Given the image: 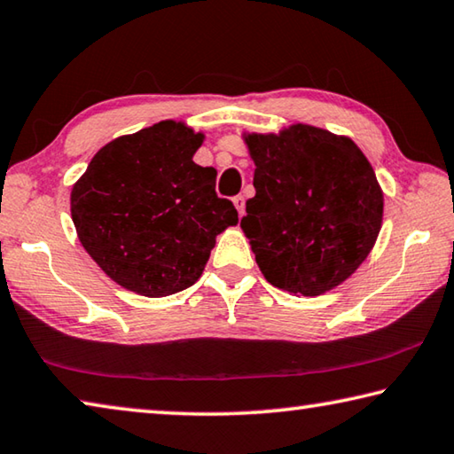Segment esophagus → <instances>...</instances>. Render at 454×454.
<instances>
[{
    "label": "esophagus",
    "instance_id": "obj_1",
    "mask_svg": "<svg viewBox=\"0 0 454 454\" xmlns=\"http://www.w3.org/2000/svg\"><path fill=\"white\" fill-rule=\"evenodd\" d=\"M232 202H234V206H236L238 214H240V216H242V214H244V196H234Z\"/></svg>",
    "mask_w": 454,
    "mask_h": 454
}]
</instances>
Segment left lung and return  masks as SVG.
<instances>
[{
	"label": "left lung",
	"mask_w": 454,
	"mask_h": 454,
	"mask_svg": "<svg viewBox=\"0 0 454 454\" xmlns=\"http://www.w3.org/2000/svg\"><path fill=\"white\" fill-rule=\"evenodd\" d=\"M256 196L240 226L272 286L318 296L364 262L382 224V190L358 145L296 124L246 136Z\"/></svg>",
	"instance_id": "left-lung-1"
}]
</instances>
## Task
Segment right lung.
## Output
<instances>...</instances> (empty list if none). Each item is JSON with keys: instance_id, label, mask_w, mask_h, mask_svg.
<instances>
[{"instance_id": "right-lung-1", "label": "right lung", "mask_w": 454, "mask_h": 454, "mask_svg": "<svg viewBox=\"0 0 454 454\" xmlns=\"http://www.w3.org/2000/svg\"><path fill=\"white\" fill-rule=\"evenodd\" d=\"M204 136L160 121L104 145L72 188V220L88 254L114 282L160 298L192 286L234 204L216 194V170L192 156Z\"/></svg>"}]
</instances>
